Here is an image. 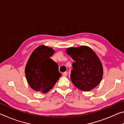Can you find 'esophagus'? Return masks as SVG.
Masks as SVG:
<instances>
[{"mask_svg": "<svg viewBox=\"0 0 124 124\" xmlns=\"http://www.w3.org/2000/svg\"><path fill=\"white\" fill-rule=\"evenodd\" d=\"M67 74H68V72H64L63 73V76H64V77L67 76Z\"/></svg>", "mask_w": 124, "mask_h": 124, "instance_id": "1", "label": "esophagus"}]
</instances>
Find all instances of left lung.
<instances>
[{"mask_svg": "<svg viewBox=\"0 0 124 124\" xmlns=\"http://www.w3.org/2000/svg\"><path fill=\"white\" fill-rule=\"evenodd\" d=\"M68 55L74 60L70 79L73 84L84 91H89L99 84L103 74L102 63L93 50L87 46L69 47Z\"/></svg>", "mask_w": 124, "mask_h": 124, "instance_id": "left-lung-1", "label": "left lung"}]
</instances>
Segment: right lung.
<instances>
[{
    "instance_id": "obj_1",
    "label": "right lung",
    "mask_w": 124,
    "mask_h": 124,
    "mask_svg": "<svg viewBox=\"0 0 124 124\" xmlns=\"http://www.w3.org/2000/svg\"><path fill=\"white\" fill-rule=\"evenodd\" d=\"M54 50L45 45L37 47L27 61L25 74L33 90L45 93L49 91L61 76L57 63L50 57Z\"/></svg>"
}]
</instances>
